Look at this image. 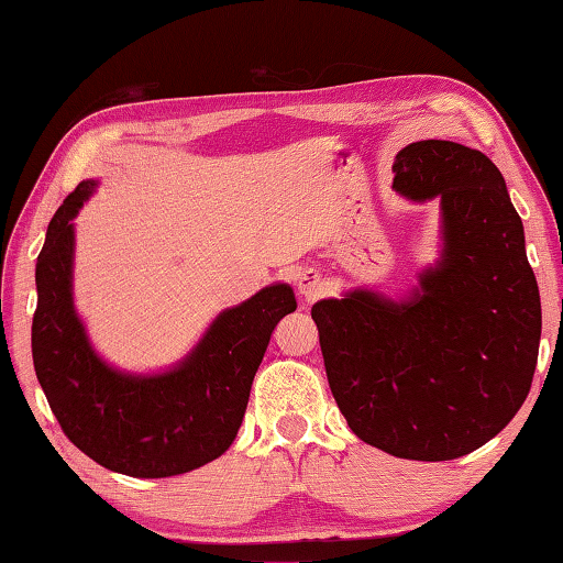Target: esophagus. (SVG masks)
Masks as SVG:
<instances>
[{"label": "esophagus", "mask_w": 563, "mask_h": 563, "mask_svg": "<svg viewBox=\"0 0 563 563\" xmlns=\"http://www.w3.org/2000/svg\"><path fill=\"white\" fill-rule=\"evenodd\" d=\"M296 286H298V294H301L306 301H316V298L324 291L322 274L316 269H303L301 274H298Z\"/></svg>", "instance_id": "34e87169"}]
</instances>
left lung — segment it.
<instances>
[{
  "instance_id": "left-lung-1",
  "label": "left lung",
  "mask_w": 563,
  "mask_h": 563,
  "mask_svg": "<svg viewBox=\"0 0 563 563\" xmlns=\"http://www.w3.org/2000/svg\"><path fill=\"white\" fill-rule=\"evenodd\" d=\"M395 192L441 202L443 250L402 301L354 289L310 310L330 390L361 441L407 460L477 451L530 393L542 306L506 180L477 148L423 140Z\"/></svg>"
}]
</instances>
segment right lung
<instances>
[{
	"label": "right lung",
	"instance_id": "obj_1",
	"mask_svg": "<svg viewBox=\"0 0 563 563\" xmlns=\"http://www.w3.org/2000/svg\"><path fill=\"white\" fill-rule=\"evenodd\" d=\"M96 180L77 185L47 227L37 255L31 346L37 383L67 439L128 477L158 479L229 451L272 330L296 310L289 284H272L209 324L180 364L136 376L93 352L74 310V223Z\"/></svg>",
	"mask_w": 563,
	"mask_h": 563
}]
</instances>
